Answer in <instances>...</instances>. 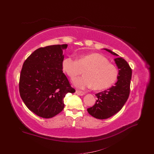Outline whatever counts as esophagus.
Segmentation results:
<instances>
[{
	"instance_id": "34e87169",
	"label": "esophagus",
	"mask_w": 154,
	"mask_h": 154,
	"mask_svg": "<svg viewBox=\"0 0 154 154\" xmlns=\"http://www.w3.org/2000/svg\"><path fill=\"white\" fill-rule=\"evenodd\" d=\"M76 93L78 96H83V95L85 94V92H84L81 91H78V90L76 91Z\"/></svg>"
}]
</instances>
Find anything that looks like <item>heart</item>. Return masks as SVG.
Masks as SVG:
<instances>
[{"label": "heart", "instance_id": "obj_1", "mask_svg": "<svg viewBox=\"0 0 154 154\" xmlns=\"http://www.w3.org/2000/svg\"><path fill=\"white\" fill-rule=\"evenodd\" d=\"M85 68L84 76L73 80L74 85L80 89L93 87L97 91L105 90L113 85L118 80V69L100 54L81 55L78 60L72 57H67L62 63V71L71 79L80 74L82 69Z\"/></svg>", "mask_w": 154, "mask_h": 154}]
</instances>
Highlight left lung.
<instances>
[{
  "label": "left lung",
  "mask_w": 154,
  "mask_h": 154,
  "mask_svg": "<svg viewBox=\"0 0 154 154\" xmlns=\"http://www.w3.org/2000/svg\"><path fill=\"white\" fill-rule=\"evenodd\" d=\"M117 58L115 63L119 69L118 81L114 86L103 92L97 93L96 103L87 109V112L93 117L105 119L114 116L123 108L130 94L132 69L125 59L108 49H104Z\"/></svg>",
  "instance_id": "8db88e82"
}]
</instances>
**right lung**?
Segmentation results:
<instances>
[{
    "label": "right lung",
    "mask_w": 154,
    "mask_h": 154,
    "mask_svg": "<svg viewBox=\"0 0 154 154\" xmlns=\"http://www.w3.org/2000/svg\"><path fill=\"white\" fill-rule=\"evenodd\" d=\"M67 44L49 45L35 50L23 64L19 92L22 101L32 112L51 118L64 108L63 98L74 93L63 72V51Z\"/></svg>",
    "instance_id": "add662e5"
}]
</instances>
